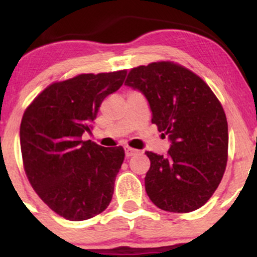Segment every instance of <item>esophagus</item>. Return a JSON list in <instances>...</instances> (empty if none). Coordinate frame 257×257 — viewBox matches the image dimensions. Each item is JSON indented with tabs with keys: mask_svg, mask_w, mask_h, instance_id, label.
I'll return each mask as SVG.
<instances>
[{
	"mask_svg": "<svg viewBox=\"0 0 257 257\" xmlns=\"http://www.w3.org/2000/svg\"><path fill=\"white\" fill-rule=\"evenodd\" d=\"M124 151H125L126 157H132V156H134L135 153H138V150L132 149V147H129V146H125L124 147Z\"/></svg>",
	"mask_w": 257,
	"mask_h": 257,
	"instance_id": "obj_1",
	"label": "esophagus"
}]
</instances>
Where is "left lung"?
Returning a JSON list of instances; mask_svg holds the SVG:
<instances>
[{"instance_id":"left-lung-1","label":"left lung","mask_w":257,"mask_h":257,"mask_svg":"<svg viewBox=\"0 0 257 257\" xmlns=\"http://www.w3.org/2000/svg\"><path fill=\"white\" fill-rule=\"evenodd\" d=\"M124 84L144 94L152 123L170 141L167 156L145 152L151 161L147 196L170 213L197 210L226 169L228 125L220 101L196 73L170 61L134 67Z\"/></svg>"}]
</instances>
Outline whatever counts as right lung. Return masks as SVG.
Returning <instances> with one entry per match:
<instances>
[{"mask_svg": "<svg viewBox=\"0 0 257 257\" xmlns=\"http://www.w3.org/2000/svg\"><path fill=\"white\" fill-rule=\"evenodd\" d=\"M125 76L122 70L55 82L24 112L20 147L26 176L40 198L66 220L90 219L110 204L124 150L83 141L82 135L90 134L101 102Z\"/></svg>", "mask_w": 257, "mask_h": 257, "instance_id": "1", "label": "right lung"}]
</instances>
